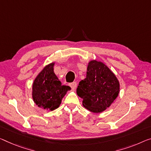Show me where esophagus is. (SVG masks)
<instances>
[{
  "mask_svg": "<svg viewBox=\"0 0 151 151\" xmlns=\"http://www.w3.org/2000/svg\"><path fill=\"white\" fill-rule=\"evenodd\" d=\"M69 86H70L71 88H72L73 90H75V89L76 88V87H77V83L75 82H72V83H69Z\"/></svg>",
  "mask_w": 151,
  "mask_h": 151,
  "instance_id": "esophagus-1",
  "label": "esophagus"
}]
</instances>
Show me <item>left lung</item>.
<instances>
[{"instance_id": "obj_1", "label": "left lung", "mask_w": 151, "mask_h": 151, "mask_svg": "<svg viewBox=\"0 0 151 151\" xmlns=\"http://www.w3.org/2000/svg\"><path fill=\"white\" fill-rule=\"evenodd\" d=\"M120 85L115 73L104 63L91 60L87 67L86 78L81 80L77 94L82 105L94 113L103 112L119 95Z\"/></svg>"}]
</instances>
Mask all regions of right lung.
<instances>
[{
	"label": "right lung",
	"instance_id": "obj_1",
	"mask_svg": "<svg viewBox=\"0 0 151 151\" xmlns=\"http://www.w3.org/2000/svg\"><path fill=\"white\" fill-rule=\"evenodd\" d=\"M55 62L46 65L36 76L32 84V99L42 109L53 111L60 106L62 99L71 88L61 85L54 73Z\"/></svg>",
	"mask_w": 151,
	"mask_h": 151
}]
</instances>
